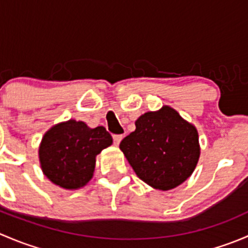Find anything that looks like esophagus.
<instances>
[{
	"label": "esophagus",
	"mask_w": 248,
	"mask_h": 248,
	"mask_svg": "<svg viewBox=\"0 0 248 248\" xmlns=\"http://www.w3.org/2000/svg\"><path fill=\"white\" fill-rule=\"evenodd\" d=\"M122 138H124V137H122L121 134H115V136H112V139H114V144L116 145V146H119Z\"/></svg>",
	"instance_id": "34e87169"
}]
</instances>
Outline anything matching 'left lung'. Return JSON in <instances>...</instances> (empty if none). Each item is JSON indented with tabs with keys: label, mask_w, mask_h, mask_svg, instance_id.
Returning <instances> with one entry per match:
<instances>
[{
	"label": "left lung",
	"mask_w": 248,
	"mask_h": 248,
	"mask_svg": "<svg viewBox=\"0 0 248 248\" xmlns=\"http://www.w3.org/2000/svg\"><path fill=\"white\" fill-rule=\"evenodd\" d=\"M120 150L137 176L161 191L186 181L201 157L196 126L169 106L139 116L136 131L122 139Z\"/></svg>",
	"instance_id": "obj_1"
}]
</instances>
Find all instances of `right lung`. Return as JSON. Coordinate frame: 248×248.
Listing matches in <instances>:
<instances>
[{"mask_svg": "<svg viewBox=\"0 0 248 248\" xmlns=\"http://www.w3.org/2000/svg\"><path fill=\"white\" fill-rule=\"evenodd\" d=\"M112 144L103 126L90 128L85 122L68 120L52 126L39 145V163L52 184L78 189L92 179L96 157Z\"/></svg>", "mask_w": 248, "mask_h": 248, "instance_id": "add662e5", "label": "right lung"}]
</instances>
